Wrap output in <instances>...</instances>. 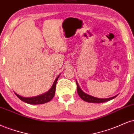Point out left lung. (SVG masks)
Masks as SVG:
<instances>
[{"instance_id":"8db88e82","label":"left lung","mask_w":134,"mask_h":134,"mask_svg":"<svg viewBox=\"0 0 134 134\" xmlns=\"http://www.w3.org/2000/svg\"><path fill=\"white\" fill-rule=\"evenodd\" d=\"M76 83L77 85V92H78V95L80 96V97L83 100L85 101L86 102H89V103H103V102L110 101V100H112L115 98L116 97H117V95L114 96V97H110V98H97V97H93L92 95H90L88 94L85 93L80 88V86L78 85V81L76 80Z\"/></svg>"}]
</instances>
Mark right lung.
<instances>
[{
	"mask_svg": "<svg viewBox=\"0 0 134 134\" xmlns=\"http://www.w3.org/2000/svg\"><path fill=\"white\" fill-rule=\"evenodd\" d=\"M59 76H60V75H59V76L56 78V80H54V83H53V86H51V88L49 90L48 92H46L43 94H41V95H39L33 97H24L18 95L16 93H15V94L20 100L25 102V103H28V104L38 105L47 103V102L51 101L52 98L54 97V96L55 95V91H56V83H57L58 79L59 77Z\"/></svg>",
	"mask_w": 134,
	"mask_h": 134,
	"instance_id": "1",
	"label": "right lung"
}]
</instances>
